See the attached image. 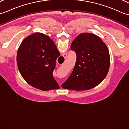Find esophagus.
Instances as JSON below:
<instances>
[{
    "label": "esophagus",
    "mask_w": 129,
    "mask_h": 129,
    "mask_svg": "<svg viewBox=\"0 0 129 129\" xmlns=\"http://www.w3.org/2000/svg\"><path fill=\"white\" fill-rule=\"evenodd\" d=\"M62 56H63L64 58H67V54H66V53L62 54Z\"/></svg>",
    "instance_id": "esophagus-1"
}]
</instances>
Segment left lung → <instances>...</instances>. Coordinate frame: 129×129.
<instances>
[{"instance_id": "obj_1", "label": "left lung", "mask_w": 129, "mask_h": 129, "mask_svg": "<svg viewBox=\"0 0 129 129\" xmlns=\"http://www.w3.org/2000/svg\"><path fill=\"white\" fill-rule=\"evenodd\" d=\"M70 48L76 54V61L62 87L74 91L88 90L102 82L109 69L110 55L101 38L91 33H82L74 39Z\"/></svg>"}]
</instances>
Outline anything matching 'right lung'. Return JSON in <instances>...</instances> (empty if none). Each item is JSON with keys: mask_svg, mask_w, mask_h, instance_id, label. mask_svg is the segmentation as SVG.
<instances>
[{"mask_svg": "<svg viewBox=\"0 0 129 129\" xmlns=\"http://www.w3.org/2000/svg\"><path fill=\"white\" fill-rule=\"evenodd\" d=\"M60 55L52 39L42 33H35L24 39L18 49V69L34 87L42 91L58 89L59 86L52 74Z\"/></svg>", "mask_w": 129, "mask_h": 129, "instance_id": "obj_1", "label": "right lung"}]
</instances>
